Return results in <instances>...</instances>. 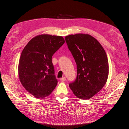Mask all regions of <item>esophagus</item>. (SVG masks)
<instances>
[{
	"label": "esophagus",
	"instance_id": "esophagus-1",
	"mask_svg": "<svg viewBox=\"0 0 129 129\" xmlns=\"http://www.w3.org/2000/svg\"><path fill=\"white\" fill-rule=\"evenodd\" d=\"M60 81H62V82L65 81H66V78H65V77H63L62 78H60Z\"/></svg>",
	"mask_w": 129,
	"mask_h": 129
}]
</instances>
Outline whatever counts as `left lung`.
I'll return each instance as SVG.
<instances>
[{
  "label": "left lung",
  "instance_id": "8db88e82",
  "mask_svg": "<svg viewBox=\"0 0 129 129\" xmlns=\"http://www.w3.org/2000/svg\"><path fill=\"white\" fill-rule=\"evenodd\" d=\"M69 51L77 64V77L69 87L76 97L89 100L101 90L109 75L108 57L97 39L90 35L65 36Z\"/></svg>",
  "mask_w": 129,
  "mask_h": 129
}]
</instances>
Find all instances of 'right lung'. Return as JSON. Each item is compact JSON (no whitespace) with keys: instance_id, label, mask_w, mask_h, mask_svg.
<instances>
[{"instance_id":"add662e5","label":"right lung","mask_w":129,"mask_h":129,"mask_svg":"<svg viewBox=\"0 0 129 129\" xmlns=\"http://www.w3.org/2000/svg\"><path fill=\"white\" fill-rule=\"evenodd\" d=\"M64 43L62 36L43 34L32 38L23 49L18 66L19 80L35 97H47L56 88L52 57Z\"/></svg>"}]
</instances>
